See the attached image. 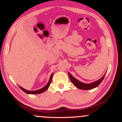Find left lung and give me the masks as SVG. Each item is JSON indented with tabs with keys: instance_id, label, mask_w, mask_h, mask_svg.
Returning a JSON list of instances; mask_svg holds the SVG:
<instances>
[{
	"instance_id": "8db88e82",
	"label": "left lung",
	"mask_w": 122,
	"mask_h": 122,
	"mask_svg": "<svg viewBox=\"0 0 122 122\" xmlns=\"http://www.w3.org/2000/svg\"><path fill=\"white\" fill-rule=\"evenodd\" d=\"M68 75H69V78L70 79H71V81H72V82L73 84L76 87L79 88V89H82V90H88V89H93V88H95L99 86V85H100V84L101 83V82L103 81V80L104 79L106 74L102 77L101 79H100L99 80H98L96 81L92 82V83L90 84H85L80 81L78 80L75 79L69 72H68Z\"/></svg>"
}]
</instances>
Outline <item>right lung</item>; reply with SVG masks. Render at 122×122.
Listing matches in <instances>:
<instances>
[{"mask_svg": "<svg viewBox=\"0 0 122 122\" xmlns=\"http://www.w3.org/2000/svg\"><path fill=\"white\" fill-rule=\"evenodd\" d=\"M53 74L52 73L50 76V79H49V82H47V84L46 85H45V86H44V87H43L42 88H41V89H38V90H36V91H27L26 90V89H24L23 88L21 87L20 86H19V88H20L21 89H22L23 91H24L25 93H27V94H40V93H43V92H44L45 91H46L47 90V89H48V88L49 87V85L50 84V83H51V79H52V77H53Z\"/></svg>", "mask_w": 122, "mask_h": 122, "instance_id": "1", "label": "right lung"}]
</instances>
